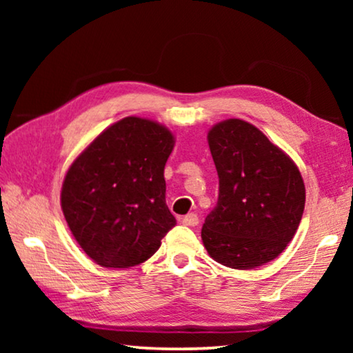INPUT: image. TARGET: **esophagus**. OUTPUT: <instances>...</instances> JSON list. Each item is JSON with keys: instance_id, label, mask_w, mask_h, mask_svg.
<instances>
[{"instance_id": "34e87169", "label": "esophagus", "mask_w": 353, "mask_h": 353, "mask_svg": "<svg viewBox=\"0 0 353 353\" xmlns=\"http://www.w3.org/2000/svg\"><path fill=\"white\" fill-rule=\"evenodd\" d=\"M181 221L188 226H196L197 223H199V216H197L196 214H188L181 219Z\"/></svg>"}]
</instances>
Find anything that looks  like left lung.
<instances>
[{"instance_id": "1", "label": "left lung", "mask_w": 353, "mask_h": 353, "mask_svg": "<svg viewBox=\"0 0 353 353\" xmlns=\"http://www.w3.org/2000/svg\"><path fill=\"white\" fill-rule=\"evenodd\" d=\"M207 138L219 201L202 225V243L225 267L257 268L276 259L296 234L305 207L301 172L244 120L216 123Z\"/></svg>"}]
</instances>
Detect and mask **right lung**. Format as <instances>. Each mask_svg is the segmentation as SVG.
I'll list each match as a JSON object with an SVG mask.
<instances>
[{
    "instance_id": "right-lung-1",
    "label": "right lung",
    "mask_w": 353,
    "mask_h": 353,
    "mask_svg": "<svg viewBox=\"0 0 353 353\" xmlns=\"http://www.w3.org/2000/svg\"><path fill=\"white\" fill-rule=\"evenodd\" d=\"M173 144V134L162 125L125 117L70 165L62 183V212L77 243L96 263L110 268L143 263L176 225L163 178Z\"/></svg>"
}]
</instances>
